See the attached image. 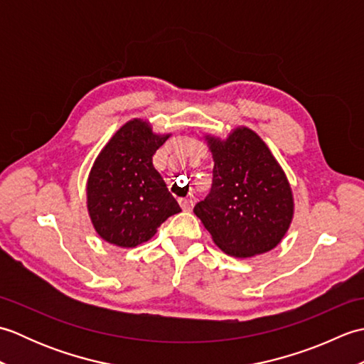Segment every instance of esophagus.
<instances>
[{
  "mask_svg": "<svg viewBox=\"0 0 364 364\" xmlns=\"http://www.w3.org/2000/svg\"><path fill=\"white\" fill-rule=\"evenodd\" d=\"M180 206L183 211H192V208H194V202H192V198H180Z\"/></svg>",
  "mask_w": 364,
  "mask_h": 364,
  "instance_id": "34e87169",
  "label": "esophagus"
}]
</instances>
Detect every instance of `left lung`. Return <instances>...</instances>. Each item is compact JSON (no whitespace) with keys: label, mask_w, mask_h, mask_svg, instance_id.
<instances>
[{"label":"left lung","mask_w":364,"mask_h":364,"mask_svg":"<svg viewBox=\"0 0 364 364\" xmlns=\"http://www.w3.org/2000/svg\"><path fill=\"white\" fill-rule=\"evenodd\" d=\"M213 153V188L194 208L214 244L235 258L262 255L282 242L294 218L284 170L266 142L247 127L227 139L205 134Z\"/></svg>","instance_id":"left-lung-1"}]
</instances>
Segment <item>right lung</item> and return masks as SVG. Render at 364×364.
I'll list each match as a JSON object with an SVG mask.
<instances>
[{
  "label": "right lung",
  "instance_id": "1",
  "mask_svg": "<svg viewBox=\"0 0 364 364\" xmlns=\"http://www.w3.org/2000/svg\"><path fill=\"white\" fill-rule=\"evenodd\" d=\"M170 137L150 122L133 119L107 141L87 178V211L98 236L133 249L156 235L162 222L181 211L153 167V154Z\"/></svg>",
  "mask_w": 364,
  "mask_h": 364
}]
</instances>
